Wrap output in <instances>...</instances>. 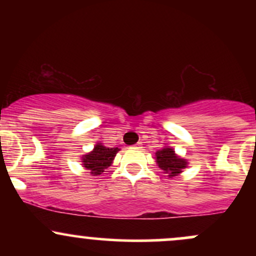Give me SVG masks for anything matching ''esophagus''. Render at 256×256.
<instances>
[{
  "label": "esophagus",
  "instance_id": "34e87169",
  "mask_svg": "<svg viewBox=\"0 0 256 256\" xmlns=\"http://www.w3.org/2000/svg\"><path fill=\"white\" fill-rule=\"evenodd\" d=\"M134 148H142V143H140V142H138V143H136V144H134Z\"/></svg>",
  "mask_w": 256,
  "mask_h": 256
}]
</instances>
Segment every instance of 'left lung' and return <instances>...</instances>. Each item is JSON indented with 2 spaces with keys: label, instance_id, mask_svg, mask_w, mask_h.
Returning a JSON list of instances; mask_svg holds the SVG:
<instances>
[{
  "label": "left lung",
  "instance_id": "8db88e82",
  "mask_svg": "<svg viewBox=\"0 0 256 256\" xmlns=\"http://www.w3.org/2000/svg\"><path fill=\"white\" fill-rule=\"evenodd\" d=\"M156 162L158 167L165 173H168V177H174L186 167V161L178 158L172 148H164L156 152Z\"/></svg>",
  "mask_w": 256,
  "mask_h": 256
}]
</instances>
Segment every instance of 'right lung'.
<instances>
[{"label": "right lung", "mask_w": 256, "mask_h": 256, "mask_svg": "<svg viewBox=\"0 0 256 256\" xmlns=\"http://www.w3.org/2000/svg\"><path fill=\"white\" fill-rule=\"evenodd\" d=\"M118 152V148H107L102 144H96L92 152L83 156V165L85 168L90 170L91 174L98 176L110 166Z\"/></svg>", "instance_id": "right-lung-1"}]
</instances>
